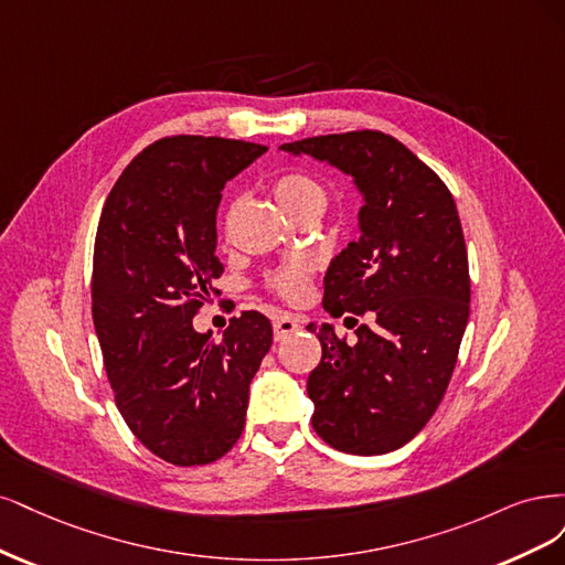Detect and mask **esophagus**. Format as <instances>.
<instances>
[{
	"mask_svg": "<svg viewBox=\"0 0 565 565\" xmlns=\"http://www.w3.org/2000/svg\"><path fill=\"white\" fill-rule=\"evenodd\" d=\"M300 329H302L300 319L290 317V315H279V317L275 319V338H277V340H284V338H288V335H294V333H298Z\"/></svg>",
	"mask_w": 565,
	"mask_h": 565,
	"instance_id": "1",
	"label": "esophagus"
}]
</instances>
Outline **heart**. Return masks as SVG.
Wrapping results in <instances>:
<instances>
[{
  "mask_svg": "<svg viewBox=\"0 0 565 565\" xmlns=\"http://www.w3.org/2000/svg\"><path fill=\"white\" fill-rule=\"evenodd\" d=\"M275 192L288 213H294L307 204L326 206V190L321 188L319 180H315L312 175H307L302 171H288L279 175L275 183ZM312 271H315V265L307 258L290 260L271 271L269 286L286 300H300L307 294Z\"/></svg>",
  "mask_w": 565,
  "mask_h": 565,
  "instance_id": "obj_1",
  "label": "heart"
}]
</instances>
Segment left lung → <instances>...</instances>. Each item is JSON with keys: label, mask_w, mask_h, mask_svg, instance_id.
Returning <instances> with one entry per match:
<instances>
[{"label": "left lung", "mask_w": 565, "mask_h": 565, "mask_svg": "<svg viewBox=\"0 0 565 565\" xmlns=\"http://www.w3.org/2000/svg\"><path fill=\"white\" fill-rule=\"evenodd\" d=\"M284 152L329 161L363 196L359 242L331 263L323 309L373 315L354 342L331 323L309 373L312 427L352 455L402 448L439 408L469 319V263L458 206L444 180L404 142L382 131L315 136ZM352 319V317H350Z\"/></svg>", "instance_id": "obj_1"}]
</instances>
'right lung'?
Listing matches in <instances>:
<instances>
[{
	"label": "right lung",
	"mask_w": 565,
	"mask_h": 565,
	"mask_svg": "<svg viewBox=\"0 0 565 565\" xmlns=\"http://www.w3.org/2000/svg\"><path fill=\"white\" fill-rule=\"evenodd\" d=\"M263 152L215 136L161 138L124 169L100 213L90 312L107 380L136 439L178 467L215 462L236 444L271 348L260 312L234 317L217 340L192 329L223 275L221 192Z\"/></svg>",
	"instance_id": "right-lung-1"
}]
</instances>
